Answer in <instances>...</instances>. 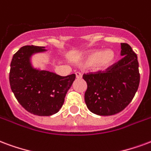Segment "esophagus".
I'll return each instance as SVG.
<instances>
[{
	"instance_id": "obj_1",
	"label": "esophagus",
	"mask_w": 151,
	"mask_h": 151,
	"mask_svg": "<svg viewBox=\"0 0 151 151\" xmlns=\"http://www.w3.org/2000/svg\"><path fill=\"white\" fill-rule=\"evenodd\" d=\"M76 76L77 79H81L82 78V74L80 72H76Z\"/></svg>"
}]
</instances>
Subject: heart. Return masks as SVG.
<instances>
[{
    "label": "heart",
    "instance_id": "obj_1",
    "mask_svg": "<svg viewBox=\"0 0 151 151\" xmlns=\"http://www.w3.org/2000/svg\"><path fill=\"white\" fill-rule=\"evenodd\" d=\"M116 57V54L112 50H94L88 53L81 63L86 67L92 66L96 71H104L113 66Z\"/></svg>",
    "mask_w": 151,
    "mask_h": 151
}]
</instances>
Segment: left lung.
Here are the masks:
<instances>
[{
  "instance_id": "1",
  "label": "left lung",
  "mask_w": 151,
  "mask_h": 151,
  "mask_svg": "<svg viewBox=\"0 0 151 151\" xmlns=\"http://www.w3.org/2000/svg\"><path fill=\"white\" fill-rule=\"evenodd\" d=\"M121 60L104 73L83 75L87 88L84 100L88 109L100 116L120 113L137 91L140 75L137 55L127 43H121Z\"/></svg>"
}]
</instances>
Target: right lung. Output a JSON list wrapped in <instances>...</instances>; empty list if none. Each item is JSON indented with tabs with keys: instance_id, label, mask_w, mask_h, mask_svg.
Segmentation results:
<instances>
[{
	"instance_id": "right-lung-1",
	"label": "right lung",
	"mask_w": 151,
	"mask_h": 151,
	"mask_svg": "<svg viewBox=\"0 0 151 151\" xmlns=\"http://www.w3.org/2000/svg\"><path fill=\"white\" fill-rule=\"evenodd\" d=\"M47 50L44 47L25 46L13 56L9 83L15 97L26 110L38 116H50L62 108L76 75L61 76L35 68L32 58Z\"/></svg>"
}]
</instances>
